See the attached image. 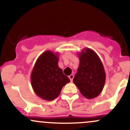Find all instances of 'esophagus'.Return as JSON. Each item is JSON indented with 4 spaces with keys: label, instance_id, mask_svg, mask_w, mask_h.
Returning a JSON list of instances; mask_svg holds the SVG:
<instances>
[{
    "label": "esophagus",
    "instance_id": "34e87169",
    "mask_svg": "<svg viewBox=\"0 0 130 130\" xmlns=\"http://www.w3.org/2000/svg\"><path fill=\"white\" fill-rule=\"evenodd\" d=\"M73 74H71L70 75H69V78H70V81L71 82H72L73 81Z\"/></svg>",
    "mask_w": 130,
    "mask_h": 130
}]
</instances>
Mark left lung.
Wrapping results in <instances>:
<instances>
[{
  "label": "left lung",
  "instance_id": "obj_1",
  "mask_svg": "<svg viewBox=\"0 0 130 130\" xmlns=\"http://www.w3.org/2000/svg\"><path fill=\"white\" fill-rule=\"evenodd\" d=\"M78 55L80 63L73 82L83 96L93 99L104 87L106 75L103 63L98 55L88 48H85Z\"/></svg>",
  "mask_w": 130,
  "mask_h": 130
}]
</instances>
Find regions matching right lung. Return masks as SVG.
<instances>
[{
	"instance_id": "obj_1",
	"label": "right lung",
	"mask_w": 130,
	"mask_h": 130,
	"mask_svg": "<svg viewBox=\"0 0 130 130\" xmlns=\"http://www.w3.org/2000/svg\"><path fill=\"white\" fill-rule=\"evenodd\" d=\"M58 53L47 50L37 60L31 73L34 92L42 99L52 101L60 95L63 87L70 82L58 67Z\"/></svg>"
}]
</instances>
